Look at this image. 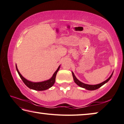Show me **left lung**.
Masks as SVG:
<instances>
[{
    "mask_svg": "<svg viewBox=\"0 0 124 124\" xmlns=\"http://www.w3.org/2000/svg\"><path fill=\"white\" fill-rule=\"evenodd\" d=\"M72 76H73V79H74V81L75 83L77 84L78 85H79V87H82V88H85V89H87V90H95V89H97L98 88H99L100 87H101L102 85H104L105 83H107L108 82L109 80L110 79L111 77L113 76V74H111V75L110 76V77L108 78V79H107L106 80H105L104 82H102V83H100V84H96V85H89V84H84L83 83H82V82H80L79 80L78 79H77V78L76 77V76H74V74L73 73V72H72Z\"/></svg>",
    "mask_w": 124,
    "mask_h": 124,
    "instance_id": "obj_1",
    "label": "left lung"
}]
</instances>
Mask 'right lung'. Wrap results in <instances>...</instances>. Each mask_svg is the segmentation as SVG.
<instances>
[{"instance_id":"1","label":"right lung","mask_w":124,"mask_h":124,"mask_svg":"<svg viewBox=\"0 0 124 124\" xmlns=\"http://www.w3.org/2000/svg\"><path fill=\"white\" fill-rule=\"evenodd\" d=\"M60 66L58 67V69L56 70V71L54 73V74H53V76L51 78H50V79H48L47 80H45V81L44 82H32L30 81H29L27 79H25V78H23L22 76V75L20 73L19 71L18 70V69H17V66L16 65V70L17 71V73H18L19 75L20 76V77L21 78V79H22L23 83H25V85H26L27 87H29L30 89H34L35 90H45L48 89L52 87V86L54 85V82H55V79H56V74L57 73L59 69H60Z\"/></svg>"}]
</instances>
